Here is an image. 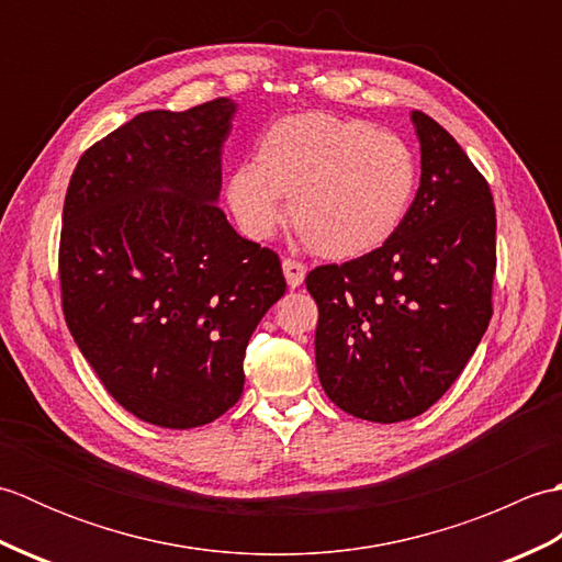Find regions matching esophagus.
<instances>
[{"label": "esophagus", "instance_id": "esophagus-1", "mask_svg": "<svg viewBox=\"0 0 562 562\" xmlns=\"http://www.w3.org/2000/svg\"><path fill=\"white\" fill-rule=\"evenodd\" d=\"M282 272H284V280H288V284L294 290V288H300V284L304 282L306 266H304V262H300V260H294V258H284L282 260Z\"/></svg>", "mask_w": 562, "mask_h": 562}]
</instances>
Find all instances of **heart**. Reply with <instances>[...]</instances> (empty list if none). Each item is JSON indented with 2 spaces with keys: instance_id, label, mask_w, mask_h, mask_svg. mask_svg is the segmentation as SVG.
<instances>
[{
  "instance_id": "obj_1",
  "label": "heart",
  "mask_w": 562,
  "mask_h": 562,
  "mask_svg": "<svg viewBox=\"0 0 562 562\" xmlns=\"http://www.w3.org/2000/svg\"><path fill=\"white\" fill-rule=\"evenodd\" d=\"M417 188V161L398 135L357 117L300 113L262 130L256 164H236L224 198L246 236L268 238L284 220L316 254L362 258L401 229Z\"/></svg>"
}]
</instances>
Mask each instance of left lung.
Returning a JSON list of instances; mask_svg holds the SVG:
<instances>
[{
    "label": "left lung",
    "instance_id": "left-lung-1",
    "mask_svg": "<svg viewBox=\"0 0 562 562\" xmlns=\"http://www.w3.org/2000/svg\"><path fill=\"white\" fill-rule=\"evenodd\" d=\"M411 121L423 173L401 229L372 254L306 274L321 386L372 423L411 420L445 396L493 316L491 186L432 117Z\"/></svg>",
    "mask_w": 562,
    "mask_h": 562
}]
</instances>
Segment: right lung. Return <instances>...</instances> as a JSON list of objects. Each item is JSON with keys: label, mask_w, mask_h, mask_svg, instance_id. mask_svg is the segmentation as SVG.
Returning <instances> with one entry per match:
<instances>
[{"label": "right lung", "mask_w": 562, "mask_h": 562, "mask_svg": "<svg viewBox=\"0 0 562 562\" xmlns=\"http://www.w3.org/2000/svg\"><path fill=\"white\" fill-rule=\"evenodd\" d=\"M236 103L147 111L81 154L69 178L59 288L105 391L151 425L217 420L244 393V355L288 290L280 258L220 210Z\"/></svg>", "instance_id": "obj_1"}]
</instances>
